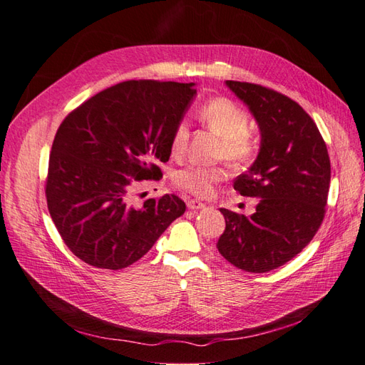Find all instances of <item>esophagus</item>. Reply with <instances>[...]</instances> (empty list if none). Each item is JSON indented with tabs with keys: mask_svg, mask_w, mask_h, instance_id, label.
Wrapping results in <instances>:
<instances>
[{
	"mask_svg": "<svg viewBox=\"0 0 365 365\" xmlns=\"http://www.w3.org/2000/svg\"><path fill=\"white\" fill-rule=\"evenodd\" d=\"M188 208L190 210H200V208H205V203L197 200V199H190L188 200Z\"/></svg>",
	"mask_w": 365,
	"mask_h": 365,
	"instance_id": "34e87169",
	"label": "esophagus"
}]
</instances>
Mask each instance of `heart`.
I'll return each mask as SVG.
<instances>
[{
    "instance_id": "obj_1",
    "label": "heart",
    "mask_w": 365,
    "mask_h": 365,
    "mask_svg": "<svg viewBox=\"0 0 365 365\" xmlns=\"http://www.w3.org/2000/svg\"><path fill=\"white\" fill-rule=\"evenodd\" d=\"M199 120L217 137L221 144L217 157L233 163H245L257 155L258 138L250 127V116L245 110L228 98H213L203 103L197 112ZM190 140V125L186 120H179L171 132L169 146L173 155L180 157ZM227 177L222 166L188 165L174 173V183L197 197H210L215 186Z\"/></svg>"
}]
</instances>
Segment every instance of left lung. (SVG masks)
I'll return each mask as SVG.
<instances>
[{
    "label": "left lung",
    "mask_w": 365,
    "mask_h": 365,
    "mask_svg": "<svg viewBox=\"0 0 365 365\" xmlns=\"http://www.w3.org/2000/svg\"><path fill=\"white\" fill-rule=\"evenodd\" d=\"M227 86L261 130L255 163L233 188L259 200L249 217L221 208L225 230L216 247L238 269L262 274L286 264L314 238L325 217L331 165L316 123L295 101L258 83Z\"/></svg>",
    "instance_id": "1"
}]
</instances>
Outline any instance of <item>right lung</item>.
Listing matches in <instances>:
<instances>
[{"instance_id":"1","label":"right lung","mask_w":365,"mask_h":365,"mask_svg":"<svg viewBox=\"0 0 365 365\" xmlns=\"http://www.w3.org/2000/svg\"><path fill=\"white\" fill-rule=\"evenodd\" d=\"M194 83L124 81L76 107L58 125L45 185L49 215L66 247L87 264L118 270L150 250L186 210L175 194L132 203L141 180H160L174 124Z\"/></svg>"}]
</instances>
